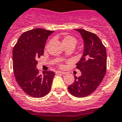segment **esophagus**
<instances>
[{"label":"esophagus","instance_id":"34e87169","mask_svg":"<svg viewBox=\"0 0 122 122\" xmlns=\"http://www.w3.org/2000/svg\"><path fill=\"white\" fill-rule=\"evenodd\" d=\"M65 73H66L65 72H62V71H57V72H56V74H63V75H65Z\"/></svg>","mask_w":122,"mask_h":122}]
</instances>
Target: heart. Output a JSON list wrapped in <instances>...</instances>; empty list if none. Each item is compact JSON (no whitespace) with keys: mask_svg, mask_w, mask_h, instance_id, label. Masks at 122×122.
<instances>
[{"mask_svg":"<svg viewBox=\"0 0 122 122\" xmlns=\"http://www.w3.org/2000/svg\"><path fill=\"white\" fill-rule=\"evenodd\" d=\"M62 42L63 43L64 45L65 46V47L69 45H71V44H75V45L76 43V41L75 38L74 37H73L72 36H69V35L65 34L63 36L62 38ZM60 66H62L61 64H60Z\"/></svg>","mask_w":122,"mask_h":122,"instance_id":"1","label":"heart"}]
</instances>
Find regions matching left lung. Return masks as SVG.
I'll list each match as a JSON object with an SVG mask.
<instances>
[{"label":"left lung","instance_id":"left-lung-1","mask_svg":"<svg viewBox=\"0 0 122 122\" xmlns=\"http://www.w3.org/2000/svg\"><path fill=\"white\" fill-rule=\"evenodd\" d=\"M75 30L80 32L84 43L83 55L76 66L81 75L75 76L68 90L75 97L82 98L92 94L102 82L107 71V52L97 35L82 29Z\"/></svg>","mask_w":122,"mask_h":122}]
</instances>
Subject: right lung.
I'll return each mask as SVG.
<instances>
[{
  "instance_id": "right-lung-1",
  "label": "right lung",
  "mask_w": 122,
  "mask_h": 122,
  "mask_svg": "<svg viewBox=\"0 0 122 122\" xmlns=\"http://www.w3.org/2000/svg\"><path fill=\"white\" fill-rule=\"evenodd\" d=\"M54 31L36 28L24 32L13 49V69L15 79L22 90L30 96L40 98L46 96L55 75L52 71L40 74L37 59L44 54L46 42Z\"/></svg>"
}]
</instances>
